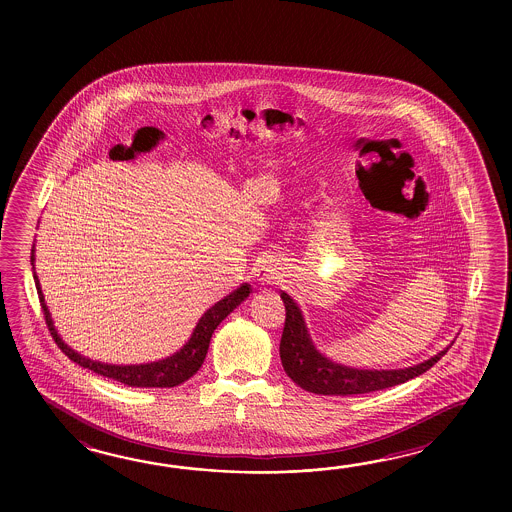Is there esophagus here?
I'll return each instance as SVG.
<instances>
[{
    "label": "esophagus",
    "instance_id": "obj_1",
    "mask_svg": "<svg viewBox=\"0 0 512 512\" xmlns=\"http://www.w3.org/2000/svg\"><path fill=\"white\" fill-rule=\"evenodd\" d=\"M254 271L261 283H278L282 278V267L276 261H260Z\"/></svg>",
    "mask_w": 512,
    "mask_h": 512
}]
</instances>
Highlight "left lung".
Segmentation results:
<instances>
[{
    "label": "left lung",
    "instance_id": "1",
    "mask_svg": "<svg viewBox=\"0 0 512 512\" xmlns=\"http://www.w3.org/2000/svg\"><path fill=\"white\" fill-rule=\"evenodd\" d=\"M282 300L285 304V327L280 342L283 370L307 392L318 395H359L392 388L423 375L450 348L448 346L432 359L404 370H355L340 366L316 351L307 333L302 311L294 304L293 298L282 293Z\"/></svg>",
    "mask_w": 512,
    "mask_h": 512
}]
</instances>
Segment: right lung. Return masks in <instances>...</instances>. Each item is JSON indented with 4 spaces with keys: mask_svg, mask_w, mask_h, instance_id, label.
Listing matches in <instances>:
<instances>
[{
    "mask_svg": "<svg viewBox=\"0 0 512 512\" xmlns=\"http://www.w3.org/2000/svg\"><path fill=\"white\" fill-rule=\"evenodd\" d=\"M31 263H34V249L31 252ZM34 283H36V291H38L40 305H42V311H44L45 324H47L51 335L55 338L56 346L62 349V353H66L69 359L77 362L78 366L95 371L98 375L108 377L113 381L128 384L131 388H174L177 384L188 381L192 375H196L197 370L203 364V360L207 357L208 344H210L214 329L251 293V285L243 283L229 296L219 300L218 304L212 305L207 313L201 316V320L197 322L190 340L172 357L159 360V362H150V364H139V366H113V364H102V362L86 359V357L78 355L62 342V338L58 337L55 326H53L51 315L47 311L44 294H42L36 274H34Z\"/></svg>",
    "mask_w": 512,
    "mask_h": 512,
    "instance_id": "right-lung-1",
    "label": "right lung"
}]
</instances>
